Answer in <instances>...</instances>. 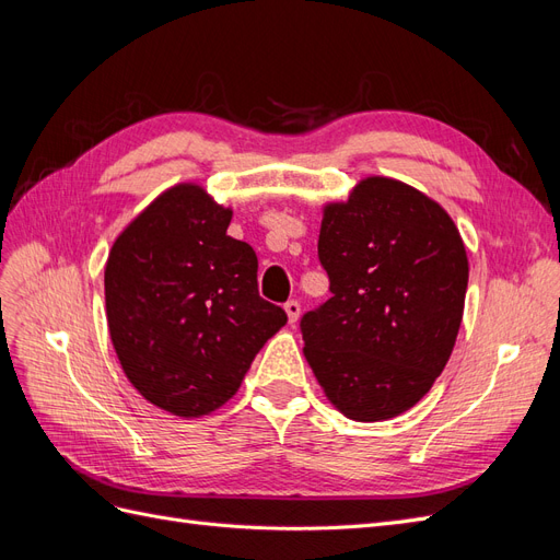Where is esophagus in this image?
<instances>
[{
  "label": "esophagus",
  "instance_id": "obj_1",
  "mask_svg": "<svg viewBox=\"0 0 560 560\" xmlns=\"http://www.w3.org/2000/svg\"><path fill=\"white\" fill-rule=\"evenodd\" d=\"M284 313H287V317H290V325H296V319H299V315H301V303L299 301H287L284 303Z\"/></svg>",
  "mask_w": 560,
  "mask_h": 560
}]
</instances>
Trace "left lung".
<instances>
[{"mask_svg":"<svg viewBox=\"0 0 560 560\" xmlns=\"http://www.w3.org/2000/svg\"><path fill=\"white\" fill-rule=\"evenodd\" d=\"M317 257L331 299L301 317L317 383L350 420L409 411L444 371L463 322L460 231L413 186L366 177L325 206Z\"/></svg>","mask_w":560,"mask_h":560,"instance_id":"left-lung-1","label":"left lung"}]
</instances>
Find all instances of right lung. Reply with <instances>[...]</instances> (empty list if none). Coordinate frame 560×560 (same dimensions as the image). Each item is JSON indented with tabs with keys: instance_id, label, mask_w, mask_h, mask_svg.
I'll return each mask as SVG.
<instances>
[{
	"instance_id": "add662e5",
	"label": "right lung",
	"mask_w": 560,
	"mask_h": 560,
	"mask_svg": "<svg viewBox=\"0 0 560 560\" xmlns=\"http://www.w3.org/2000/svg\"><path fill=\"white\" fill-rule=\"evenodd\" d=\"M231 214L202 186L177 184L121 231L105 266L107 325L124 374L179 418L226 404L287 322L259 296L257 254L226 235Z\"/></svg>"
}]
</instances>
